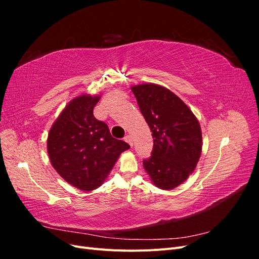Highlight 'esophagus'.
Returning a JSON list of instances; mask_svg holds the SVG:
<instances>
[{
    "mask_svg": "<svg viewBox=\"0 0 259 259\" xmlns=\"http://www.w3.org/2000/svg\"><path fill=\"white\" fill-rule=\"evenodd\" d=\"M124 140L125 142H126L131 147H133V139H132V136H130V135H127V136H125V138H124Z\"/></svg>",
    "mask_w": 259,
    "mask_h": 259,
    "instance_id": "obj_1",
    "label": "esophagus"
}]
</instances>
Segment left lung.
Segmentation results:
<instances>
[{
  "label": "left lung",
  "instance_id": "1",
  "mask_svg": "<svg viewBox=\"0 0 259 259\" xmlns=\"http://www.w3.org/2000/svg\"><path fill=\"white\" fill-rule=\"evenodd\" d=\"M140 112L152 132L151 156L143 161L153 184L174 189L194 170L202 151L199 121L173 92L156 84L132 88Z\"/></svg>",
  "mask_w": 259,
  "mask_h": 259
}]
</instances>
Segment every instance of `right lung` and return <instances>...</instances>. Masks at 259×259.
Instances as JSON below:
<instances>
[{"mask_svg": "<svg viewBox=\"0 0 259 259\" xmlns=\"http://www.w3.org/2000/svg\"><path fill=\"white\" fill-rule=\"evenodd\" d=\"M100 96L81 95L70 101L50 131L48 152L53 167L67 183L91 191L103 185L120 154L130 149L111 136L93 110Z\"/></svg>", "mask_w": 259, "mask_h": 259, "instance_id": "right-lung-1", "label": "right lung"}]
</instances>
